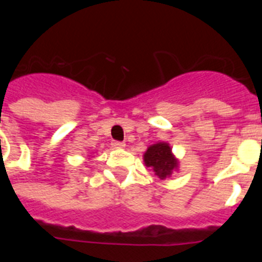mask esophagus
I'll return each instance as SVG.
<instances>
[{
  "mask_svg": "<svg viewBox=\"0 0 262 262\" xmlns=\"http://www.w3.org/2000/svg\"><path fill=\"white\" fill-rule=\"evenodd\" d=\"M111 145H113V148H124L126 147V144H124L123 142H118V140H114V142L111 143Z\"/></svg>",
  "mask_w": 262,
  "mask_h": 262,
  "instance_id": "1",
  "label": "esophagus"
}]
</instances>
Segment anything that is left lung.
I'll return each instance as SVG.
<instances>
[{"label": "left lung", "instance_id": "8db88e82", "mask_svg": "<svg viewBox=\"0 0 262 262\" xmlns=\"http://www.w3.org/2000/svg\"><path fill=\"white\" fill-rule=\"evenodd\" d=\"M172 149L165 143L151 145L144 154L145 165L154 169L160 178L168 177L177 168V160L172 156Z\"/></svg>", "mask_w": 262, "mask_h": 262}]
</instances>
